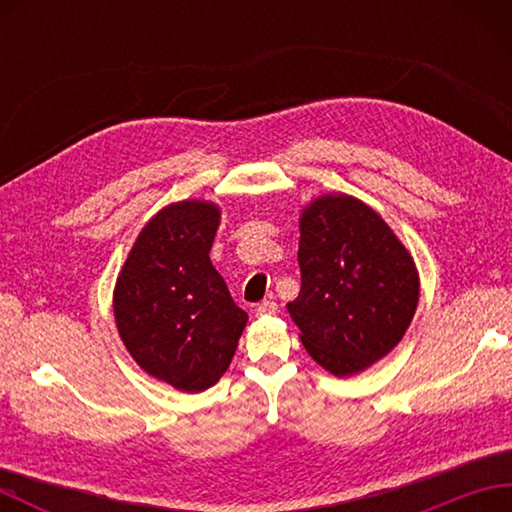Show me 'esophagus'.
Returning <instances> with one entry per match:
<instances>
[{"label":"esophagus","instance_id":"esophagus-1","mask_svg":"<svg viewBox=\"0 0 512 512\" xmlns=\"http://www.w3.org/2000/svg\"><path fill=\"white\" fill-rule=\"evenodd\" d=\"M277 303L275 301H262L259 306L255 308V317H273V314H277Z\"/></svg>","mask_w":512,"mask_h":512}]
</instances>
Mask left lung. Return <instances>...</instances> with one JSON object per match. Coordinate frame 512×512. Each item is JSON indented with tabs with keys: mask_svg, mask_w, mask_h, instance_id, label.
Segmentation results:
<instances>
[{
	"mask_svg": "<svg viewBox=\"0 0 512 512\" xmlns=\"http://www.w3.org/2000/svg\"><path fill=\"white\" fill-rule=\"evenodd\" d=\"M301 290L288 303L308 354L334 376L387 356L418 308L420 279L409 250L372 206L325 193L299 217Z\"/></svg>",
	"mask_w": 512,
	"mask_h": 512,
	"instance_id": "obj_1",
	"label": "left lung"
}]
</instances>
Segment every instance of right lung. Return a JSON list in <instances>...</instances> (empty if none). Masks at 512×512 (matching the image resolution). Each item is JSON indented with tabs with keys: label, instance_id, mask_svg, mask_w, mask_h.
Wrapping results in <instances>:
<instances>
[{
	"label": "right lung",
	"instance_id": "add662e5",
	"mask_svg": "<svg viewBox=\"0 0 512 512\" xmlns=\"http://www.w3.org/2000/svg\"><path fill=\"white\" fill-rule=\"evenodd\" d=\"M217 226L213 202L165 206L136 237L114 288L127 352L143 372L187 394L222 378L248 321L211 264Z\"/></svg>",
	"mask_w": 512,
	"mask_h": 512
}]
</instances>
